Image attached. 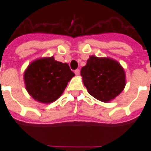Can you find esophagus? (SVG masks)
Instances as JSON below:
<instances>
[{
  "mask_svg": "<svg viewBox=\"0 0 151 151\" xmlns=\"http://www.w3.org/2000/svg\"><path fill=\"white\" fill-rule=\"evenodd\" d=\"M74 73H75V74L77 76L79 75V74H80V69H76L75 71H74Z\"/></svg>",
  "mask_w": 151,
  "mask_h": 151,
  "instance_id": "obj_1",
  "label": "esophagus"
}]
</instances>
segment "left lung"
<instances>
[{
	"label": "left lung",
	"mask_w": 151,
	"mask_h": 151,
	"mask_svg": "<svg viewBox=\"0 0 151 151\" xmlns=\"http://www.w3.org/2000/svg\"><path fill=\"white\" fill-rule=\"evenodd\" d=\"M81 76L89 94L104 103L118 96L126 85L123 67L109 57L91 56L81 69Z\"/></svg>",
	"instance_id": "1"
}]
</instances>
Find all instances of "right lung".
Wrapping results in <instances>:
<instances>
[{
  "instance_id": "add662e5",
  "label": "right lung",
  "mask_w": 151,
  "mask_h": 151,
  "mask_svg": "<svg viewBox=\"0 0 151 151\" xmlns=\"http://www.w3.org/2000/svg\"><path fill=\"white\" fill-rule=\"evenodd\" d=\"M75 74L67 63L56 61L53 56L35 60L24 72L27 91L35 100L51 104L62 95Z\"/></svg>"
}]
</instances>
